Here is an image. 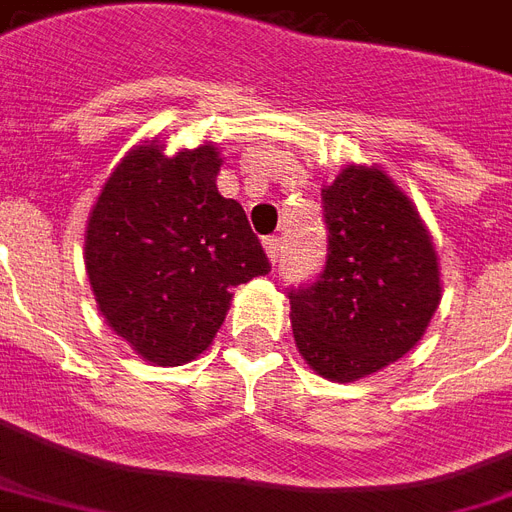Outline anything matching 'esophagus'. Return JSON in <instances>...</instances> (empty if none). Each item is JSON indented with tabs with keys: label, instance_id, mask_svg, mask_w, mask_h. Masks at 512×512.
I'll return each mask as SVG.
<instances>
[{
	"label": "esophagus",
	"instance_id": "34e87169",
	"mask_svg": "<svg viewBox=\"0 0 512 512\" xmlns=\"http://www.w3.org/2000/svg\"><path fill=\"white\" fill-rule=\"evenodd\" d=\"M263 247H265V255H268V260H271V263H279V260H282V241L276 239V236H268V239H263Z\"/></svg>",
	"mask_w": 512,
	"mask_h": 512
}]
</instances>
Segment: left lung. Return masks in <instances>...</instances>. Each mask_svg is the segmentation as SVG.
<instances>
[{
  "label": "left lung",
  "instance_id": "8db88e82",
  "mask_svg": "<svg viewBox=\"0 0 512 512\" xmlns=\"http://www.w3.org/2000/svg\"><path fill=\"white\" fill-rule=\"evenodd\" d=\"M322 204L327 263L290 290L292 333L319 376L357 381L421 341L440 306V265L413 201L376 166L341 169Z\"/></svg>",
  "mask_w": 512,
  "mask_h": 512
}]
</instances>
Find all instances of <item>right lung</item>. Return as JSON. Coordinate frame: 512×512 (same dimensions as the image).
I'll use <instances>...</instances> for the list:
<instances>
[{
    "mask_svg": "<svg viewBox=\"0 0 512 512\" xmlns=\"http://www.w3.org/2000/svg\"><path fill=\"white\" fill-rule=\"evenodd\" d=\"M214 144L163 152L144 142L101 187L85 230V271L107 325L152 365L195 360L225 322L233 290L271 271L244 209L217 190Z\"/></svg>",
    "mask_w": 512,
    "mask_h": 512,
    "instance_id": "right-lung-1",
    "label": "right lung"
}]
</instances>
